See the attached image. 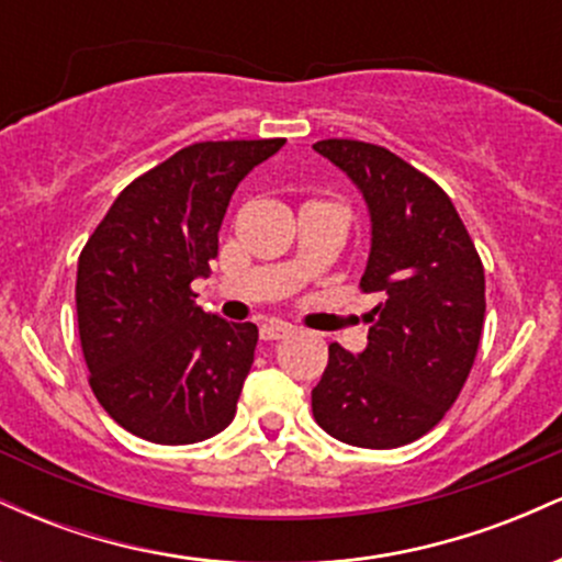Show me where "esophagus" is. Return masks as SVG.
<instances>
[{
    "mask_svg": "<svg viewBox=\"0 0 562 562\" xmlns=\"http://www.w3.org/2000/svg\"><path fill=\"white\" fill-rule=\"evenodd\" d=\"M293 327L285 325V322H267L261 325V340H282L285 335H290Z\"/></svg>",
    "mask_w": 562,
    "mask_h": 562,
    "instance_id": "obj_1",
    "label": "esophagus"
}]
</instances>
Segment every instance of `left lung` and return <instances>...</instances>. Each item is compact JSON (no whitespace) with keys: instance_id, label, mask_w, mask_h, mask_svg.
Masks as SVG:
<instances>
[{"instance_id":"left-lung-1","label":"left lung","mask_w":562,"mask_h":562,"mask_svg":"<svg viewBox=\"0 0 562 562\" xmlns=\"http://www.w3.org/2000/svg\"><path fill=\"white\" fill-rule=\"evenodd\" d=\"M370 214L364 293H380L362 353L330 346L314 420L338 441L396 449L428 434L460 396L481 344L486 280L447 192L385 147L322 139Z\"/></svg>"}]
</instances>
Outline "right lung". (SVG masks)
<instances>
[{
  "mask_svg": "<svg viewBox=\"0 0 562 562\" xmlns=\"http://www.w3.org/2000/svg\"><path fill=\"white\" fill-rule=\"evenodd\" d=\"M285 139L198 142L115 198L79 256L76 312L89 385L128 434L195 443L237 412L259 327L195 306L237 184Z\"/></svg>",
  "mask_w": 562,
  "mask_h": 562,
  "instance_id": "add662e5",
  "label": "right lung"
}]
</instances>
